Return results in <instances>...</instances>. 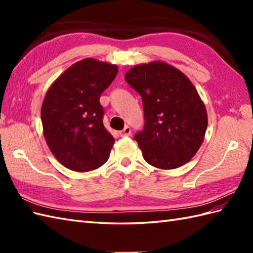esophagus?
<instances>
[{"label":"esophagus","mask_w":253,"mask_h":253,"mask_svg":"<svg viewBox=\"0 0 253 253\" xmlns=\"http://www.w3.org/2000/svg\"><path fill=\"white\" fill-rule=\"evenodd\" d=\"M131 135V128L126 125L125 127H124V129L120 131V136L121 137H126V136H130Z\"/></svg>","instance_id":"obj_1"}]
</instances>
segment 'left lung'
I'll use <instances>...</instances> for the list:
<instances>
[{"label":"left lung","instance_id":"1","mask_svg":"<svg viewBox=\"0 0 253 253\" xmlns=\"http://www.w3.org/2000/svg\"><path fill=\"white\" fill-rule=\"evenodd\" d=\"M125 80L140 94L143 130L135 140L143 159L161 169L188 163L203 142L208 127L206 106L186 75L164 62L130 68Z\"/></svg>","mask_w":253,"mask_h":253}]
</instances>
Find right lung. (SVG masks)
<instances>
[{"mask_svg": "<svg viewBox=\"0 0 253 253\" xmlns=\"http://www.w3.org/2000/svg\"><path fill=\"white\" fill-rule=\"evenodd\" d=\"M117 72L116 65L84 58L66 69L47 90L41 107L44 138L65 168L89 171L109 160L115 139L103 125L100 96Z\"/></svg>", "mask_w": 253, "mask_h": 253, "instance_id": "1", "label": "right lung"}]
</instances>
